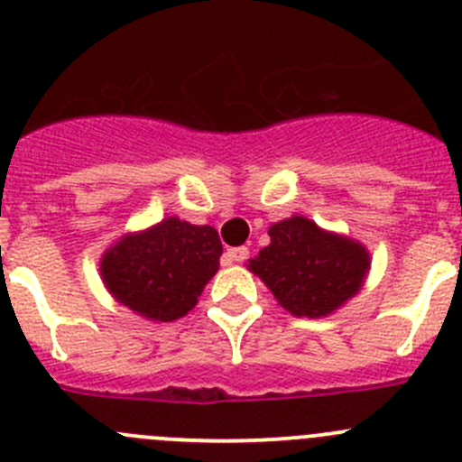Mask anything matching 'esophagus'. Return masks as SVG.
Instances as JSON below:
<instances>
[{"instance_id":"esophagus-1","label":"esophagus","mask_w":462,"mask_h":462,"mask_svg":"<svg viewBox=\"0 0 462 462\" xmlns=\"http://www.w3.org/2000/svg\"><path fill=\"white\" fill-rule=\"evenodd\" d=\"M226 255H229V260H233V263H245L249 258V249L246 246H233V249L226 251Z\"/></svg>"}]
</instances>
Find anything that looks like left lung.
Returning a JSON list of instances; mask_svg holds the SVG:
<instances>
[{
  "label": "left lung",
  "instance_id": "obj_1",
  "mask_svg": "<svg viewBox=\"0 0 462 462\" xmlns=\"http://www.w3.org/2000/svg\"><path fill=\"white\" fill-rule=\"evenodd\" d=\"M269 237L272 245L249 260V269L296 317L330 314L355 296L371 264L362 245L300 216L273 225Z\"/></svg>",
  "mask_w": 462,
  "mask_h": 462
}]
</instances>
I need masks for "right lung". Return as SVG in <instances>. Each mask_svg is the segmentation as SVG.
Here are the masks:
<instances>
[{"instance_id": "1", "label": "right lung", "mask_w": 462, "mask_h": 462, "mask_svg": "<svg viewBox=\"0 0 462 462\" xmlns=\"http://www.w3.org/2000/svg\"><path fill=\"white\" fill-rule=\"evenodd\" d=\"M220 255L213 226L168 217L114 245L103 255L100 273L118 303L152 321H175L195 308L220 267Z\"/></svg>"}]
</instances>
